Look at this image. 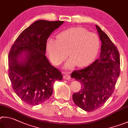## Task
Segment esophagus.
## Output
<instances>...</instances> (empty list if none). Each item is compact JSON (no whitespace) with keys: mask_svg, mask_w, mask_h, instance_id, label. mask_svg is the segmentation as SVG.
<instances>
[{"mask_svg":"<svg viewBox=\"0 0 128 128\" xmlns=\"http://www.w3.org/2000/svg\"><path fill=\"white\" fill-rule=\"evenodd\" d=\"M70 78H71L70 76L68 74H65L64 76V79L65 80H69L70 79Z\"/></svg>","mask_w":128,"mask_h":128,"instance_id":"esophagus-1","label":"esophagus"}]
</instances>
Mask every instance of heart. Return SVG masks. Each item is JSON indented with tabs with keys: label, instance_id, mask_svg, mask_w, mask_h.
Masks as SVG:
<instances>
[{
	"label": "heart",
	"instance_id": "heart-1",
	"mask_svg": "<svg viewBox=\"0 0 128 128\" xmlns=\"http://www.w3.org/2000/svg\"><path fill=\"white\" fill-rule=\"evenodd\" d=\"M100 46V40L96 34L76 27L60 32L57 35V40H48L46 49L49 58L55 65H59L64 62L68 53L70 59L65 68H71L75 64L81 68L92 62Z\"/></svg>",
	"mask_w": 128,
	"mask_h": 128
}]
</instances>
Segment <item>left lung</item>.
<instances>
[{"label":"left lung","mask_w":128,"mask_h":128,"mask_svg":"<svg viewBox=\"0 0 128 128\" xmlns=\"http://www.w3.org/2000/svg\"><path fill=\"white\" fill-rule=\"evenodd\" d=\"M96 26L102 42L100 57L90 65L71 74L82 85L80 91L73 94L74 102L88 112L99 108L111 97L120 72L117 47L99 26Z\"/></svg>","instance_id":"obj_1"}]
</instances>
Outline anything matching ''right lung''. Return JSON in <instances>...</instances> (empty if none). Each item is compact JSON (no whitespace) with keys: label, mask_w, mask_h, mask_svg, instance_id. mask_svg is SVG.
<instances>
[{"label":"right lung","mask_w":128,"mask_h":128,"mask_svg":"<svg viewBox=\"0 0 128 128\" xmlns=\"http://www.w3.org/2000/svg\"><path fill=\"white\" fill-rule=\"evenodd\" d=\"M64 21L38 20L22 31L8 55V75L14 92L31 106L48 100L53 93V82L61 80V72L52 66L45 56L47 39ZM23 52L26 59L19 62Z\"/></svg>","instance_id":"obj_1"}]
</instances>
